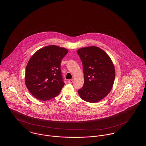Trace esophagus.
I'll return each instance as SVG.
<instances>
[{
    "mask_svg": "<svg viewBox=\"0 0 146 146\" xmlns=\"http://www.w3.org/2000/svg\"><path fill=\"white\" fill-rule=\"evenodd\" d=\"M73 80H73V79H70V80H68V83H73Z\"/></svg>",
    "mask_w": 146,
    "mask_h": 146,
    "instance_id": "esophagus-1",
    "label": "esophagus"
}]
</instances>
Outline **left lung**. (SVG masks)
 <instances>
[{"mask_svg":"<svg viewBox=\"0 0 146 146\" xmlns=\"http://www.w3.org/2000/svg\"><path fill=\"white\" fill-rule=\"evenodd\" d=\"M82 62L84 84L78 93L84 101L95 103L111 91L115 72L111 58L102 49L96 46L77 50Z\"/></svg>","mask_w":146,"mask_h":146,"instance_id":"8db88e82","label":"left lung"}]
</instances>
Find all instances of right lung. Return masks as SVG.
Here are the masks:
<instances>
[{
	"label": "right lung",
	"mask_w": 146,
	"mask_h": 146,
	"mask_svg": "<svg viewBox=\"0 0 146 146\" xmlns=\"http://www.w3.org/2000/svg\"><path fill=\"white\" fill-rule=\"evenodd\" d=\"M68 52L65 48L49 45L31 57L26 68L25 83L34 97L46 101L60 93L64 85L61 62Z\"/></svg>",
	"instance_id": "add662e5"
}]
</instances>
